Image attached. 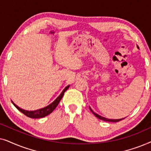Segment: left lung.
Returning <instances> with one entry per match:
<instances>
[{
    "label": "left lung",
    "instance_id": "8db88e82",
    "mask_svg": "<svg viewBox=\"0 0 151 151\" xmlns=\"http://www.w3.org/2000/svg\"><path fill=\"white\" fill-rule=\"evenodd\" d=\"M138 48H139V47H138ZM90 109H91V112H92L93 113V114L95 115V116L98 117V119H102V120H103V121H106V122H119V121L122 120V119H124V118H122V119H108V118H105V117H102V116H100V115H99L98 114H97V113H94L93 111L91 110V108H90Z\"/></svg>",
    "mask_w": 151,
    "mask_h": 151
}]
</instances>
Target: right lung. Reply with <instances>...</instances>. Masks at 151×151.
<instances>
[{"label":"right lung","instance_id":"add662e5","mask_svg":"<svg viewBox=\"0 0 151 151\" xmlns=\"http://www.w3.org/2000/svg\"><path fill=\"white\" fill-rule=\"evenodd\" d=\"M69 87V85L66 86L65 89L63 90V91L61 93V94L60 95V96L58 97V98L55 99V100L53 101V102L51 103V104H49V106H47L46 107H45V108H42V109H38V110H36V111H25L24 110V109H22L18 107V106H16V105L14 104V103L12 102L13 103V104L15 106V107L16 109H18V110H19L20 112L23 113L26 115V116H27L29 117H31V118H41V117H44L45 116H47V115H48L50 114L53 112V111L54 110V109L56 108V106L58 105L60 101L61 100L62 98H63V96H64V93H65V92L67 91L68 88Z\"/></svg>","mask_w":151,"mask_h":151}]
</instances>
